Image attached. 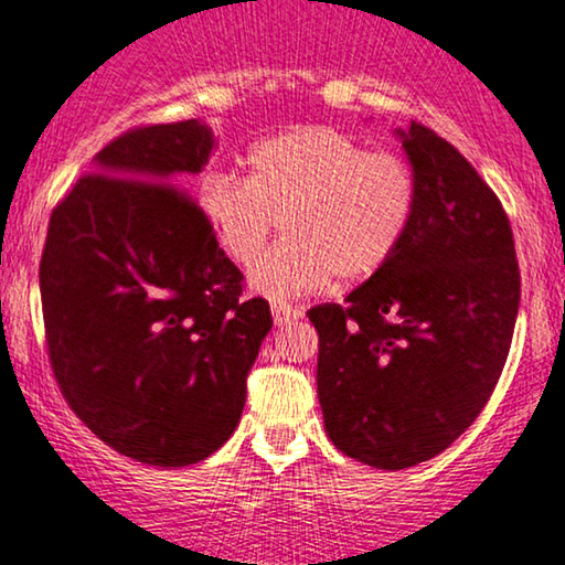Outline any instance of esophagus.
Instances as JSON below:
<instances>
[{
    "mask_svg": "<svg viewBox=\"0 0 565 565\" xmlns=\"http://www.w3.org/2000/svg\"><path fill=\"white\" fill-rule=\"evenodd\" d=\"M270 315H274L276 326H287V322H295L302 318V310H299V307H291L287 302H274L270 305Z\"/></svg>",
    "mask_w": 565,
    "mask_h": 565,
    "instance_id": "1",
    "label": "esophagus"
}]
</instances>
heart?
I'll return each mask as SVG.
<instances>
[{
  "mask_svg": "<svg viewBox=\"0 0 565 565\" xmlns=\"http://www.w3.org/2000/svg\"><path fill=\"white\" fill-rule=\"evenodd\" d=\"M245 180L212 170L199 204L224 253L250 266L281 222L287 239L253 268V287L274 297L364 281L401 250L418 206L411 162L366 149L333 126H297L245 154Z\"/></svg>",
  "mask_w": 565,
  "mask_h": 565,
  "instance_id": "b5f03b06",
  "label": "heart"
}]
</instances>
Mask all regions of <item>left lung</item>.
Listing matches in <instances>:
<instances>
[{"mask_svg":"<svg viewBox=\"0 0 565 565\" xmlns=\"http://www.w3.org/2000/svg\"><path fill=\"white\" fill-rule=\"evenodd\" d=\"M397 134L418 180L401 250L345 305L307 312L330 441L380 470L431 460L468 431L507 364L522 295L499 195L428 126Z\"/></svg>","mask_w":565,"mask_h":565,"instance_id":"left-lung-1","label":"left lung"}]
</instances>
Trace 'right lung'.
I'll list each match as a JSON object with an SVG mask.
<instances>
[{"label": "right lung", "mask_w": 565, "mask_h": 565, "mask_svg": "<svg viewBox=\"0 0 565 565\" xmlns=\"http://www.w3.org/2000/svg\"><path fill=\"white\" fill-rule=\"evenodd\" d=\"M212 145L199 120L108 141L51 212L38 270L64 401L97 439L157 468L201 462L230 439L274 326L183 191Z\"/></svg>", "instance_id": "1"}]
</instances>
